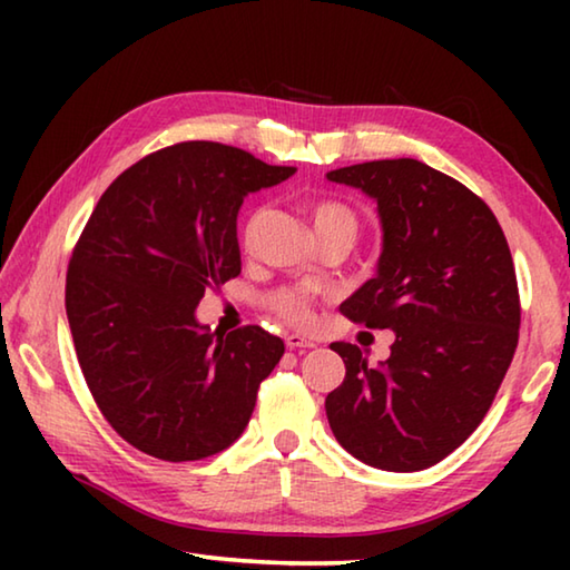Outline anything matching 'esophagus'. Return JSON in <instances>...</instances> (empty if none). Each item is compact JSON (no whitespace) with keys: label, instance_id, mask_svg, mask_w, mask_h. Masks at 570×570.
I'll list each match as a JSON object with an SVG mask.
<instances>
[{"label":"esophagus","instance_id":"1","mask_svg":"<svg viewBox=\"0 0 570 570\" xmlns=\"http://www.w3.org/2000/svg\"><path fill=\"white\" fill-rule=\"evenodd\" d=\"M286 346L288 350H312V346H316V344L312 340H306V336H302V334H288Z\"/></svg>","mask_w":570,"mask_h":570}]
</instances>
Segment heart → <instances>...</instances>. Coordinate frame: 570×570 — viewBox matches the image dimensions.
<instances>
[{"instance_id": "1", "label": "heart", "mask_w": 570, "mask_h": 570, "mask_svg": "<svg viewBox=\"0 0 570 570\" xmlns=\"http://www.w3.org/2000/svg\"><path fill=\"white\" fill-rule=\"evenodd\" d=\"M312 220H314V230L322 234L326 228H350L356 234V216L352 214V208H346L340 200H320V204L312 206ZM250 230V224L246 228V234ZM268 306L272 312L292 326H306L314 324V306H312V296L304 292H294V288H286V292H276L272 298H268Z\"/></svg>"}]
</instances>
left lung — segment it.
Masks as SVG:
<instances>
[{
    "mask_svg": "<svg viewBox=\"0 0 570 570\" xmlns=\"http://www.w3.org/2000/svg\"><path fill=\"white\" fill-rule=\"evenodd\" d=\"M377 200L382 256L340 312L394 344L370 366L334 342L346 374L326 394L340 445L366 465L414 472L458 450L493 404L518 346L515 266L493 210L420 160H372L326 173Z\"/></svg>",
    "mask_w": 570,
    "mask_h": 570,
    "instance_id": "1",
    "label": "left lung"
}]
</instances>
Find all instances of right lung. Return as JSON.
Instances as JSON below:
<instances>
[{
    "instance_id": "right-lung-1",
    "label": "right lung",
    "mask_w": 570,
    "mask_h": 570,
    "mask_svg": "<svg viewBox=\"0 0 570 570\" xmlns=\"http://www.w3.org/2000/svg\"><path fill=\"white\" fill-rule=\"evenodd\" d=\"M294 170L188 140L120 173L95 206L67 268V322L105 420L146 455L204 460L246 430L284 342L262 326L210 332L196 306L240 274L244 198Z\"/></svg>"
}]
</instances>
